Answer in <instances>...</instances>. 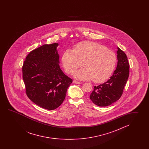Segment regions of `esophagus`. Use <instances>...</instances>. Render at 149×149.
Instances as JSON below:
<instances>
[{
	"label": "esophagus",
	"mask_w": 149,
	"mask_h": 149,
	"mask_svg": "<svg viewBox=\"0 0 149 149\" xmlns=\"http://www.w3.org/2000/svg\"><path fill=\"white\" fill-rule=\"evenodd\" d=\"M73 83L76 84H81V82L77 81H76V80H73Z\"/></svg>",
	"instance_id": "1"
}]
</instances>
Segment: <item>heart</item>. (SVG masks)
<instances>
[{"mask_svg":"<svg viewBox=\"0 0 149 149\" xmlns=\"http://www.w3.org/2000/svg\"><path fill=\"white\" fill-rule=\"evenodd\" d=\"M116 62V55L113 51L92 41L80 42L74 50L65 51L62 57V63L67 73H73L82 63L84 68L74 72V77L81 80L93 79L96 83L103 82L110 77Z\"/></svg>","mask_w":149,"mask_h":149,"instance_id":"1","label":"heart"}]
</instances>
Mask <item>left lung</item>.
Wrapping results in <instances>:
<instances>
[{
	"instance_id": "left-lung-1",
	"label": "left lung",
	"mask_w": 149,
	"mask_h": 149,
	"mask_svg": "<svg viewBox=\"0 0 149 149\" xmlns=\"http://www.w3.org/2000/svg\"><path fill=\"white\" fill-rule=\"evenodd\" d=\"M117 68L110 79L97 86H94L90 99L99 107H107L118 101L123 94L128 79L130 64L126 55L118 47Z\"/></svg>"
}]
</instances>
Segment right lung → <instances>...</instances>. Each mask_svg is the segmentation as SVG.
<instances>
[{
	"instance_id": "right-lung-1",
	"label": "right lung",
	"mask_w": 149,
	"mask_h": 149,
	"mask_svg": "<svg viewBox=\"0 0 149 149\" xmlns=\"http://www.w3.org/2000/svg\"><path fill=\"white\" fill-rule=\"evenodd\" d=\"M58 43L46 44L31 51L22 67L26 93L36 104L54 110L63 103L72 79L60 68Z\"/></svg>"
}]
</instances>
